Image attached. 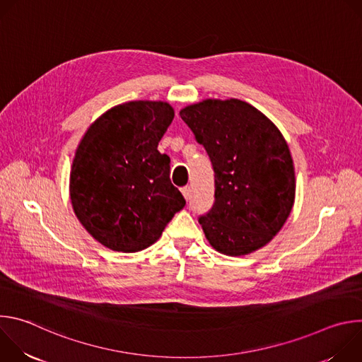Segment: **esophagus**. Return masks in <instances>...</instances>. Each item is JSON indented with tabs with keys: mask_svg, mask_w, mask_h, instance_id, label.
Returning a JSON list of instances; mask_svg holds the SVG:
<instances>
[{
	"mask_svg": "<svg viewBox=\"0 0 362 362\" xmlns=\"http://www.w3.org/2000/svg\"><path fill=\"white\" fill-rule=\"evenodd\" d=\"M180 190H182L183 197H185L186 200H189V197H190V187H189V186H185V187H182Z\"/></svg>",
	"mask_w": 362,
	"mask_h": 362,
	"instance_id": "esophagus-1",
	"label": "esophagus"
}]
</instances>
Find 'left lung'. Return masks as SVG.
Masks as SVG:
<instances>
[{
    "instance_id": "obj_1",
    "label": "left lung",
    "mask_w": 362,
    "mask_h": 362,
    "mask_svg": "<svg viewBox=\"0 0 362 362\" xmlns=\"http://www.w3.org/2000/svg\"><path fill=\"white\" fill-rule=\"evenodd\" d=\"M215 170L214 208L199 223L211 246L243 256L268 245L295 202V169L281 130L249 103L206 98L180 110Z\"/></svg>"
}]
</instances>
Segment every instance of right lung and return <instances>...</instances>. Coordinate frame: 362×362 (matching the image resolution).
I'll return each mask as SVG.
<instances>
[{
  "instance_id": "1",
  "label": "right lung",
  "mask_w": 362,
  "mask_h": 362,
  "mask_svg": "<svg viewBox=\"0 0 362 362\" xmlns=\"http://www.w3.org/2000/svg\"><path fill=\"white\" fill-rule=\"evenodd\" d=\"M175 117L166 101L134 100L97 117L81 137L70 172L73 211L84 229L117 252L156 242L186 204L158 144Z\"/></svg>"
}]
</instances>
